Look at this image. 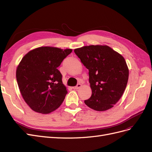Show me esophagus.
Returning <instances> with one entry per match:
<instances>
[{
    "instance_id": "34e87169",
    "label": "esophagus",
    "mask_w": 152,
    "mask_h": 152,
    "mask_svg": "<svg viewBox=\"0 0 152 152\" xmlns=\"http://www.w3.org/2000/svg\"><path fill=\"white\" fill-rule=\"evenodd\" d=\"M81 87H82V84H78L76 86L73 87V89H78L80 88Z\"/></svg>"
}]
</instances>
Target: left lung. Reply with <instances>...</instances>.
I'll use <instances>...</instances> for the list:
<instances>
[{
    "instance_id": "obj_1",
    "label": "left lung",
    "mask_w": 152,
    "mask_h": 152,
    "mask_svg": "<svg viewBox=\"0 0 152 152\" xmlns=\"http://www.w3.org/2000/svg\"><path fill=\"white\" fill-rule=\"evenodd\" d=\"M89 70L92 95L85 104L96 111L112 108L126 87L129 69L125 59L108 45H91L74 50Z\"/></svg>"
}]
</instances>
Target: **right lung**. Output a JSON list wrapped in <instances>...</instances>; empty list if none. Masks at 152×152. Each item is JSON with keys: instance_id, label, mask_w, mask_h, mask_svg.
<instances>
[{"instance_id": "obj_1", "label": "right lung", "mask_w": 152, "mask_h": 152, "mask_svg": "<svg viewBox=\"0 0 152 152\" xmlns=\"http://www.w3.org/2000/svg\"><path fill=\"white\" fill-rule=\"evenodd\" d=\"M72 51L40 47L22 58L16 69V80L25 102L34 111L48 114L62 104L68 92L58 67Z\"/></svg>"}]
</instances>
